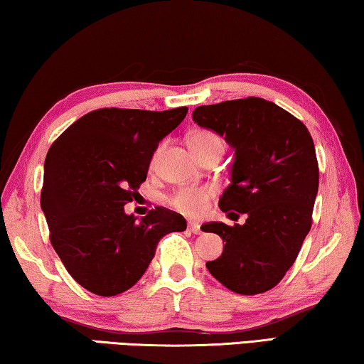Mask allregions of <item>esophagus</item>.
Here are the masks:
<instances>
[{
    "mask_svg": "<svg viewBox=\"0 0 364 364\" xmlns=\"http://www.w3.org/2000/svg\"><path fill=\"white\" fill-rule=\"evenodd\" d=\"M188 230H190V232H193V234H201V230H200V224H198V223H193V221H190V223H188Z\"/></svg>",
    "mask_w": 364,
    "mask_h": 364,
    "instance_id": "esophagus-1",
    "label": "esophagus"
}]
</instances>
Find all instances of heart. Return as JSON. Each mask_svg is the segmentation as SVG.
I'll return each instance as SVG.
<instances>
[{
	"label": "heart",
	"mask_w": 364,
	"mask_h": 364,
	"mask_svg": "<svg viewBox=\"0 0 364 364\" xmlns=\"http://www.w3.org/2000/svg\"><path fill=\"white\" fill-rule=\"evenodd\" d=\"M188 145L196 156L211 150V148H221V150H224L221 139L216 134L210 132V130H195L188 136ZM214 195H216V188L211 186L183 187L178 188L171 196V206L178 213L186 214V216L201 218L206 213Z\"/></svg>",
	"instance_id": "obj_1"
}]
</instances>
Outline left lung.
I'll list each match as a JSON object with an SVG mask.
<instances>
[{"mask_svg": "<svg viewBox=\"0 0 364 364\" xmlns=\"http://www.w3.org/2000/svg\"><path fill=\"white\" fill-rule=\"evenodd\" d=\"M192 116L235 151L219 208L247 214L243 225L201 228L225 242L223 255L206 267L235 294H263L282 281L311 229L319 186L313 139L295 116L256 97L198 106Z\"/></svg>", "mask_w": 364, "mask_h": 364, "instance_id": "left-lung-1", "label": "left lung"}]
</instances>
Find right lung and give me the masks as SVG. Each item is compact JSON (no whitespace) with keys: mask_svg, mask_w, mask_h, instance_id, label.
Here are the masks:
<instances>
[{"mask_svg":"<svg viewBox=\"0 0 364 364\" xmlns=\"http://www.w3.org/2000/svg\"><path fill=\"white\" fill-rule=\"evenodd\" d=\"M187 111L97 109L77 119L48 150L40 205L51 245L74 281L92 294L129 290L145 274L161 238L187 229L181 214L163 206L140 221L124 211L146 181L158 143Z\"/></svg>","mask_w":364,"mask_h":364,"instance_id":"1","label":"right lung"}]
</instances>
